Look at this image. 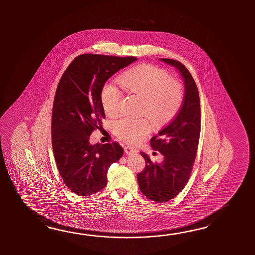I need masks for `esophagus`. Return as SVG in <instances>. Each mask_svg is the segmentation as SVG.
Instances as JSON below:
<instances>
[{
    "label": "esophagus",
    "mask_w": 255,
    "mask_h": 255,
    "mask_svg": "<svg viewBox=\"0 0 255 255\" xmlns=\"http://www.w3.org/2000/svg\"><path fill=\"white\" fill-rule=\"evenodd\" d=\"M135 149H134L133 147L131 146H126L125 147V153L127 155H130V154H134L135 153Z\"/></svg>",
    "instance_id": "1"
}]
</instances>
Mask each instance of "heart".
<instances>
[{
    "instance_id": "1",
    "label": "heart",
    "mask_w": 255,
    "mask_h": 255,
    "mask_svg": "<svg viewBox=\"0 0 255 255\" xmlns=\"http://www.w3.org/2000/svg\"><path fill=\"white\" fill-rule=\"evenodd\" d=\"M120 83L128 92L142 98V111L159 123L167 122L178 113L183 100L181 83L170 78L168 72L150 65H139L126 71ZM123 93L114 84L105 85L101 92V103L108 114L118 112ZM146 118L125 117L115 123L118 136L128 143L140 142L151 131Z\"/></svg>"
}]
</instances>
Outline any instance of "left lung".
<instances>
[{
  "mask_svg": "<svg viewBox=\"0 0 255 255\" xmlns=\"http://www.w3.org/2000/svg\"><path fill=\"white\" fill-rule=\"evenodd\" d=\"M160 61L179 71L185 86L183 103L168 125L153 136L152 148L163 155L161 163H153L144 152L146 166L137 174L141 192L149 200L165 202L175 198L190 179L201 134V107L199 91L189 70L179 61Z\"/></svg>",
  "mask_w": 255,
  "mask_h": 255,
  "instance_id": "8db88e82",
  "label": "left lung"
}]
</instances>
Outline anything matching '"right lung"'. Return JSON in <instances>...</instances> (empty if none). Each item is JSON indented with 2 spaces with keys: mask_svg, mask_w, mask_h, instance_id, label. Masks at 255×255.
<instances>
[{
  "mask_svg": "<svg viewBox=\"0 0 255 255\" xmlns=\"http://www.w3.org/2000/svg\"><path fill=\"white\" fill-rule=\"evenodd\" d=\"M136 60L81 54L60 79L53 106L52 146L62 179L78 196L92 195L104 189L110 165L123 156L119 143L91 145L89 137L105 119L101 103L105 83Z\"/></svg>",
  "mask_w": 255,
  "mask_h": 255,
  "instance_id": "right-lung-1",
  "label": "right lung"
}]
</instances>
